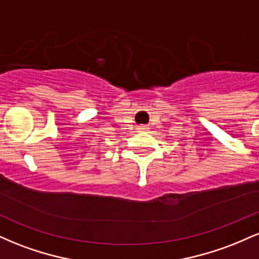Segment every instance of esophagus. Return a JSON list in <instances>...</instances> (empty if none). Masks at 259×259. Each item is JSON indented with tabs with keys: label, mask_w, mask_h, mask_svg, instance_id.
<instances>
[{
	"label": "esophagus",
	"mask_w": 259,
	"mask_h": 259,
	"mask_svg": "<svg viewBox=\"0 0 259 259\" xmlns=\"http://www.w3.org/2000/svg\"><path fill=\"white\" fill-rule=\"evenodd\" d=\"M139 129H141V130H145V129H147V127H146V126H140Z\"/></svg>",
	"instance_id": "esophagus-1"
}]
</instances>
